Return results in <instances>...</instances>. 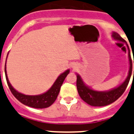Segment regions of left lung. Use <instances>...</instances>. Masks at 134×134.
Instances as JSON below:
<instances>
[{"label": "left lung", "instance_id": "obj_1", "mask_svg": "<svg viewBox=\"0 0 134 134\" xmlns=\"http://www.w3.org/2000/svg\"><path fill=\"white\" fill-rule=\"evenodd\" d=\"M112 37L114 40L125 42V40L118 33L113 32V34H112ZM127 49L129 50L128 56L130 65L128 76H127V79H125V81L117 88H113L111 91H105V92L94 91V90L90 88L88 86H86L84 84L80 75L77 74V76H76V77H77L76 87H77L78 92H79L80 98L85 102H86V103L91 105V106H94V107H103V106H106V105H108L112 103L115 102L117 99H119L121 96L122 95L124 91L127 88V85H128L132 72V58H131V54H130V49H129L128 47H127Z\"/></svg>", "mask_w": 134, "mask_h": 134}]
</instances>
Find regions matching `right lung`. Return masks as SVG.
<instances>
[{"label": "right lung", "mask_w": 134, "mask_h": 134, "mask_svg": "<svg viewBox=\"0 0 134 134\" xmlns=\"http://www.w3.org/2000/svg\"><path fill=\"white\" fill-rule=\"evenodd\" d=\"M4 72H5L6 80H7V84L9 87V89L11 91L12 94H13L14 97L18 100H19L21 103L29 106L31 107L37 109H43L47 108L52 105L57 99V97L60 93V88L62 85L64 80L66 76L68 75L70 72L69 70H67L64 72L62 73L59 76L52 86L48 90L46 93L43 94H40V95H25L22 93H20L16 91L15 88L11 86L9 81V79L7 77V70H6V64L4 67Z\"/></svg>", "instance_id": "right-lung-1"}]
</instances>
